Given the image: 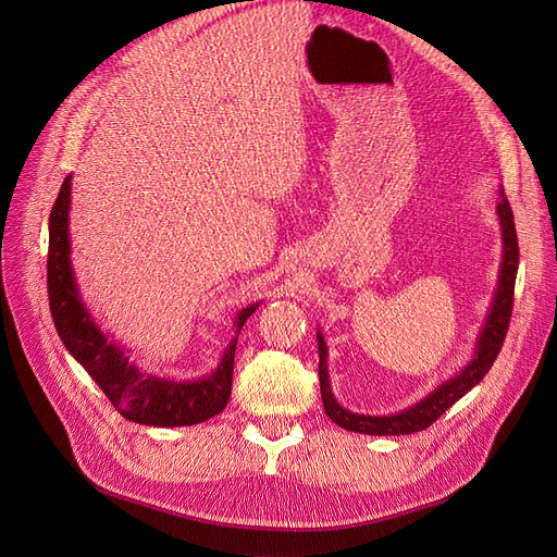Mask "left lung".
Returning <instances> with one entry per match:
<instances>
[{"mask_svg":"<svg viewBox=\"0 0 557 557\" xmlns=\"http://www.w3.org/2000/svg\"><path fill=\"white\" fill-rule=\"evenodd\" d=\"M496 214L502 221V239H504V261L499 271V288H496L490 313L485 318V325L481 330L474 359L467 363L456 376L447 379L445 384L437 386L433 393H429L422 401L413 404L406 411H399L395 416H361L343 408L330 386L327 374V345L323 334L318 332V374H320V397H323L325 413L332 422L338 426L366 433V435H408L431 426L437 418H441L449 406H454L465 393H470L481 379L492 368L494 359L499 357L504 338L508 334L510 315H512V302H515V280H517V267H519V244H517V230H515V216L512 208L506 196H502L499 205H496Z\"/></svg>","mask_w":557,"mask_h":557,"instance_id":"obj_1","label":"left lung"}]
</instances>
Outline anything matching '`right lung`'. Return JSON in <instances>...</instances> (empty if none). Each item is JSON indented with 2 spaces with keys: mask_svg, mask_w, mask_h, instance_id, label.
Instances as JSON below:
<instances>
[{
  "mask_svg": "<svg viewBox=\"0 0 557 557\" xmlns=\"http://www.w3.org/2000/svg\"><path fill=\"white\" fill-rule=\"evenodd\" d=\"M70 191L72 175L63 181L49 214L47 255L49 309L67 352L95 379V384H99L116 411L131 422L149 426H191L214 418L223 411L232 393L237 338L227 345L216 370L196 382H173L156 374H141L137 366L128 363L124 349L108 341L78 296L70 259ZM257 307L255 302L239 313L237 332H242Z\"/></svg>",
  "mask_w": 557,
  "mask_h": 557,
  "instance_id": "1",
  "label": "right lung"
}]
</instances>
